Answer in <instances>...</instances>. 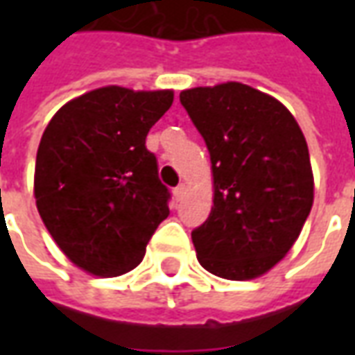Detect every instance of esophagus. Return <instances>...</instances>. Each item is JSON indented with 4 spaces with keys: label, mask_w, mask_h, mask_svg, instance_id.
<instances>
[{
    "label": "esophagus",
    "mask_w": 355,
    "mask_h": 355,
    "mask_svg": "<svg viewBox=\"0 0 355 355\" xmlns=\"http://www.w3.org/2000/svg\"><path fill=\"white\" fill-rule=\"evenodd\" d=\"M173 193H175V198H177V200H182V196H184V193H186V186L184 184H178L177 188L173 190Z\"/></svg>",
    "instance_id": "obj_1"
}]
</instances>
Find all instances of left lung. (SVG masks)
Listing matches in <instances>:
<instances>
[{
    "mask_svg": "<svg viewBox=\"0 0 355 355\" xmlns=\"http://www.w3.org/2000/svg\"><path fill=\"white\" fill-rule=\"evenodd\" d=\"M207 144L213 209L192 232L198 261L224 279H253L285 254L310 215L313 177L300 127L274 96L228 81L180 93Z\"/></svg>",
    "mask_w": 355,
    "mask_h": 355,
    "instance_id": "1",
    "label": "left lung"
}]
</instances>
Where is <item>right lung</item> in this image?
<instances>
[{
  "label": "right lung",
  "mask_w": 355,
  "mask_h": 355,
  "mask_svg": "<svg viewBox=\"0 0 355 355\" xmlns=\"http://www.w3.org/2000/svg\"><path fill=\"white\" fill-rule=\"evenodd\" d=\"M171 104L173 91L94 89L64 104L43 132L35 205L60 251L89 274L132 270L169 216L146 135Z\"/></svg>",
  "instance_id": "1"
}]
</instances>
